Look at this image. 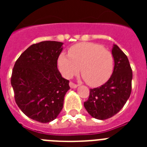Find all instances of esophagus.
<instances>
[{"mask_svg": "<svg viewBox=\"0 0 147 147\" xmlns=\"http://www.w3.org/2000/svg\"><path fill=\"white\" fill-rule=\"evenodd\" d=\"M69 86H70V88H76L78 87V85H76V84H75V83L71 82H69Z\"/></svg>", "mask_w": 147, "mask_h": 147, "instance_id": "esophagus-1", "label": "esophagus"}]
</instances>
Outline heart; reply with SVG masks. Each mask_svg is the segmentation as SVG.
<instances>
[{
  "label": "heart",
  "mask_w": 147,
  "mask_h": 147,
  "mask_svg": "<svg viewBox=\"0 0 147 147\" xmlns=\"http://www.w3.org/2000/svg\"><path fill=\"white\" fill-rule=\"evenodd\" d=\"M69 55L61 53L57 65L66 78H71L81 70L83 78L91 86L105 83L114 69V56L109 50L94 42H80L69 49Z\"/></svg>",
  "instance_id": "obj_1"
}]
</instances>
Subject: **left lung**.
Listing matches in <instances>:
<instances>
[{
	"label": "left lung",
	"mask_w": 147,
	"mask_h": 147,
	"mask_svg": "<svg viewBox=\"0 0 147 147\" xmlns=\"http://www.w3.org/2000/svg\"><path fill=\"white\" fill-rule=\"evenodd\" d=\"M114 67L112 76L100 87L90 89L84 106L88 113L98 120H106L117 114L130 98L133 72L127 56L117 45L112 48Z\"/></svg>",
	"instance_id": "1"
}]
</instances>
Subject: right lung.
<instances>
[{"mask_svg":"<svg viewBox=\"0 0 147 147\" xmlns=\"http://www.w3.org/2000/svg\"><path fill=\"white\" fill-rule=\"evenodd\" d=\"M62 45L57 41L31 45L13 69L10 82L17 106L25 115L40 123L57 117L70 88L69 81L62 78L57 68Z\"/></svg>","mask_w":147,"mask_h":147,"instance_id":"add662e5","label":"right lung"}]
</instances>
